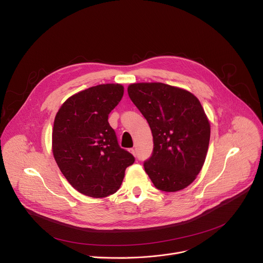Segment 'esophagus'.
I'll list each match as a JSON object with an SVG mask.
<instances>
[{"mask_svg": "<svg viewBox=\"0 0 263 263\" xmlns=\"http://www.w3.org/2000/svg\"><path fill=\"white\" fill-rule=\"evenodd\" d=\"M130 152H131L134 156L136 155V152H135V149H134V148H131V149H130Z\"/></svg>", "mask_w": 263, "mask_h": 263, "instance_id": "esophagus-1", "label": "esophagus"}]
</instances>
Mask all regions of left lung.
<instances>
[{"label":"left lung","instance_id":"left-lung-1","mask_svg":"<svg viewBox=\"0 0 263 263\" xmlns=\"http://www.w3.org/2000/svg\"><path fill=\"white\" fill-rule=\"evenodd\" d=\"M128 94L153 136L145 171L157 189H184L201 171L211 138V125L199 99L161 82L130 84Z\"/></svg>","mask_w":263,"mask_h":263}]
</instances>
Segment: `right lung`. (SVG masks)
Returning a JSON list of instances; mask_svg holds the SVG:
<instances>
[{
    "mask_svg": "<svg viewBox=\"0 0 263 263\" xmlns=\"http://www.w3.org/2000/svg\"><path fill=\"white\" fill-rule=\"evenodd\" d=\"M124 95L120 84H100L69 97L52 128V153L65 179L92 198L115 194L135 159L120 148L108 118Z\"/></svg>",
    "mask_w": 263,
    "mask_h": 263,
    "instance_id": "1",
    "label": "right lung"
}]
</instances>
